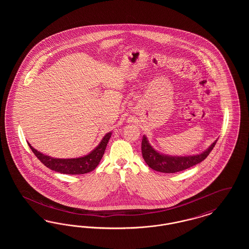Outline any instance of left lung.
Returning a JSON list of instances; mask_svg holds the SVG:
<instances>
[{"label":"left lung","instance_id":"8db88e82","mask_svg":"<svg viewBox=\"0 0 249 249\" xmlns=\"http://www.w3.org/2000/svg\"><path fill=\"white\" fill-rule=\"evenodd\" d=\"M216 142L217 140H215L205 151L200 154L191 156H170L158 152L151 146L146 136L143 135L142 139V158L146 164L157 172L165 174L178 173L196 165L201 162L203 160H205L213 150Z\"/></svg>","mask_w":249,"mask_h":249}]
</instances>
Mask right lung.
<instances>
[{
    "label": "right lung",
    "instance_id": "add662e5",
    "mask_svg": "<svg viewBox=\"0 0 249 249\" xmlns=\"http://www.w3.org/2000/svg\"><path fill=\"white\" fill-rule=\"evenodd\" d=\"M112 132H108L101 142L95 147L94 149L88 155L83 157L74 158V159H56L50 156L43 154L34 148L30 142H28L30 148L35 153L37 159L49 169L58 172L60 174L66 175H84L93 171L101 161L103 156L105 154L107 143L111 137Z\"/></svg>",
    "mask_w": 249,
    "mask_h": 249
}]
</instances>
